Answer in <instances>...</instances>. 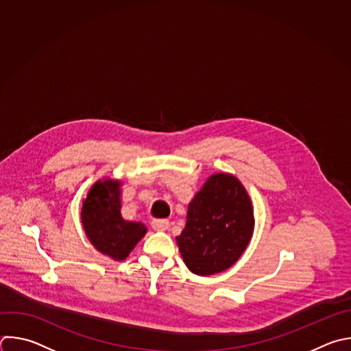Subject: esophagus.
I'll use <instances>...</instances> for the list:
<instances>
[{
	"instance_id": "esophagus-1",
	"label": "esophagus",
	"mask_w": 351,
	"mask_h": 351,
	"mask_svg": "<svg viewBox=\"0 0 351 351\" xmlns=\"http://www.w3.org/2000/svg\"><path fill=\"white\" fill-rule=\"evenodd\" d=\"M152 226L156 231H165L169 226V221L167 219H156V220H153Z\"/></svg>"
}]
</instances>
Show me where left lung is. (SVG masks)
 Returning a JSON list of instances; mask_svg holds the SVG:
<instances>
[{"label":"left lung","mask_w":351,"mask_h":351,"mask_svg":"<svg viewBox=\"0 0 351 351\" xmlns=\"http://www.w3.org/2000/svg\"><path fill=\"white\" fill-rule=\"evenodd\" d=\"M255 228L254 205L231 173L210 175L187 206L186 226L176 237L187 269L197 276L226 271L245 252Z\"/></svg>","instance_id":"obj_1"}]
</instances>
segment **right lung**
I'll list each match as a JSON object with an SVG mask.
<instances>
[{
	"instance_id": "add662e5",
	"label": "right lung",
	"mask_w": 351,
	"mask_h": 351,
	"mask_svg": "<svg viewBox=\"0 0 351 351\" xmlns=\"http://www.w3.org/2000/svg\"><path fill=\"white\" fill-rule=\"evenodd\" d=\"M121 186L120 179L96 180L81 208V223L89 243L115 262L125 261L147 232L145 223L123 217Z\"/></svg>"
}]
</instances>
